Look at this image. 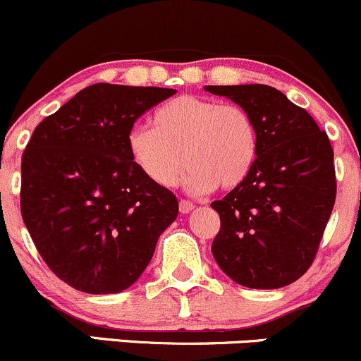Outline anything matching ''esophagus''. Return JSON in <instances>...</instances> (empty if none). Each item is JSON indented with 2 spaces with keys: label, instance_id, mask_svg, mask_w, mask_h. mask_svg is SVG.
Masks as SVG:
<instances>
[{
  "label": "esophagus",
  "instance_id": "34e87169",
  "mask_svg": "<svg viewBox=\"0 0 361 361\" xmlns=\"http://www.w3.org/2000/svg\"><path fill=\"white\" fill-rule=\"evenodd\" d=\"M193 207H195V205H193V202H190V200H180V212H181V214L192 212Z\"/></svg>",
  "mask_w": 361,
  "mask_h": 361
}]
</instances>
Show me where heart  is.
Returning <instances> with one entry per match:
<instances>
[{
    "label": "heart",
    "instance_id": "b5f03b06",
    "mask_svg": "<svg viewBox=\"0 0 361 361\" xmlns=\"http://www.w3.org/2000/svg\"><path fill=\"white\" fill-rule=\"evenodd\" d=\"M257 149V126L247 109L195 96L164 102L154 111L152 126H135L128 135L133 164L159 187H173L187 161L183 187L193 195L243 183Z\"/></svg>",
    "mask_w": 361,
    "mask_h": 361
}]
</instances>
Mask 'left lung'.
<instances>
[{"label": "left lung", "mask_w": 361, "mask_h": 361, "mask_svg": "<svg viewBox=\"0 0 361 361\" xmlns=\"http://www.w3.org/2000/svg\"><path fill=\"white\" fill-rule=\"evenodd\" d=\"M252 114L259 149L250 174L212 202L217 265L253 290L288 286L308 271L336 202L334 152L314 118L274 87L205 85Z\"/></svg>", "instance_id": "8db88e82"}]
</instances>
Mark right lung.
Wrapping results in <instances>:
<instances>
[{"label":"right lung","mask_w":361,"mask_h":361,"mask_svg":"<svg viewBox=\"0 0 361 361\" xmlns=\"http://www.w3.org/2000/svg\"><path fill=\"white\" fill-rule=\"evenodd\" d=\"M176 94L94 84L35 126L22 156L20 209L47 267L90 295L132 286L176 219L173 192L133 164V123Z\"/></svg>","instance_id":"obj_1"}]
</instances>
